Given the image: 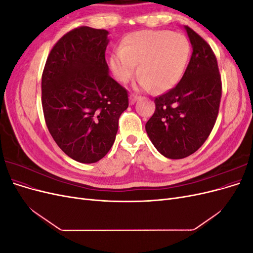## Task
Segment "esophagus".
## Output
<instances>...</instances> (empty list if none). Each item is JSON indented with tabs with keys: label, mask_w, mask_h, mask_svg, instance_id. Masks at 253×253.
I'll return each mask as SVG.
<instances>
[{
	"label": "esophagus",
	"mask_w": 253,
	"mask_h": 253,
	"mask_svg": "<svg viewBox=\"0 0 253 253\" xmlns=\"http://www.w3.org/2000/svg\"><path fill=\"white\" fill-rule=\"evenodd\" d=\"M141 97L140 96H138V95H136V94H131L129 95V103L131 104H134L137 100H138V99H140Z\"/></svg>",
	"instance_id": "esophagus-1"
}]
</instances>
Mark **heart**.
Masks as SVG:
<instances>
[{
	"label": "heart",
	"mask_w": 253,
	"mask_h": 253,
	"mask_svg": "<svg viewBox=\"0 0 253 253\" xmlns=\"http://www.w3.org/2000/svg\"><path fill=\"white\" fill-rule=\"evenodd\" d=\"M189 56L190 43L183 35L170 30H141L126 38L122 48L112 55L110 63L115 77L121 82L133 77L139 63L140 85L164 91L180 80Z\"/></svg>",
	"instance_id": "heart-1"
}]
</instances>
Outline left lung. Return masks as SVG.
<instances>
[{
    "label": "left lung",
    "mask_w": 253,
    "mask_h": 253,
    "mask_svg": "<svg viewBox=\"0 0 253 253\" xmlns=\"http://www.w3.org/2000/svg\"><path fill=\"white\" fill-rule=\"evenodd\" d=\"M193 52L180 81L155 98V112L145 124L152 143L171 159L200 149L215 125L221 79L215 55L203 38L185 26Z\"/></svg>",
    "instance_id": "1"
}]
</instances>
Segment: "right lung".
Wrapping results in <instances>:
<instances>
[{
	"mask_svg": "<svg viewBox=\"0 0 253 253\" xmlns=\"http://www.w3.org/2000/svg\"><path fill=\"white\" fill-rule=\"evenodd\" d=\"M109 32L80 26L53 45L42 74V108L53 140L76 162L93 164L111 150L127 90L109 75Z\"/></svg>",
	"mask_w": 253,
	"mask_h": 253,
	"instance_id": "add662e5",
	"label": "right lung"
}]
</instances>
